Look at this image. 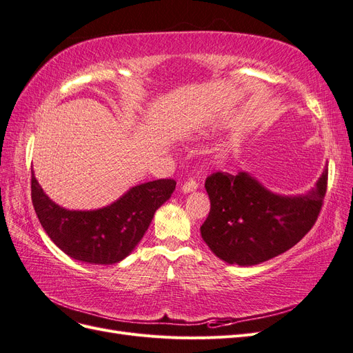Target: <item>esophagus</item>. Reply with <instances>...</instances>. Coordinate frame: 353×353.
Returning <instances> with one entry per match:
<instances>
[{"mask_svg":"<svg viewBox=\"0 0 353 353\" xmlns=\"http://www.w3.org/2000/svg\"><path fill=\"white\" fill-rule=\"evenodd\" d=\"M197 187H199V184L196 179H188L183 184V187H181V190H183V193H191V191L197 190Z\"/></svg>","mask_w":353,"mask_h":353,"instance_id":"obj_1","label":"esophagus"}]
</instances>
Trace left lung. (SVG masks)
<instances>
[{"instance_id": "left-lung-1", "label": "left lung", "mask_w": 353, "mask_h": 353, "mask_svg": "<svg viewBox=\"0 0 353 353\" xmlns=\"http://www.w3.org/2000/svg\"><path fill=\"white\" fill-rule=\"evenodd\" d=\"M325 168L305 196L274 194L249 174L215 172L206 178L210 212L200 227L203 240L219 259L250 266L275 258L311 231L327 191Z\"/></svg>"}]
</instances>
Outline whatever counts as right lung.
I'll list each match as a JSON object with an SVG mask.
<instances>
[{
    "label": "right lung",
    "instance_id": "obj_1",
    "mask_svg": "<svg viewBox=\"0 0 353 353\" xmlns=\"http://www.w3.org/2000/svg\"><path fill=\"white\" fill-rule=\"evenodd\" d=\"M175 179L165 178L132 187L110 206L97 210L63 209L42 191L32 172V205L42 228L70 258L94 265L122 261L140 243L154 212L175 190Z\"/></svg>",
    "mask_w": 353,
    "mask_h": 353
}]
</instances>
